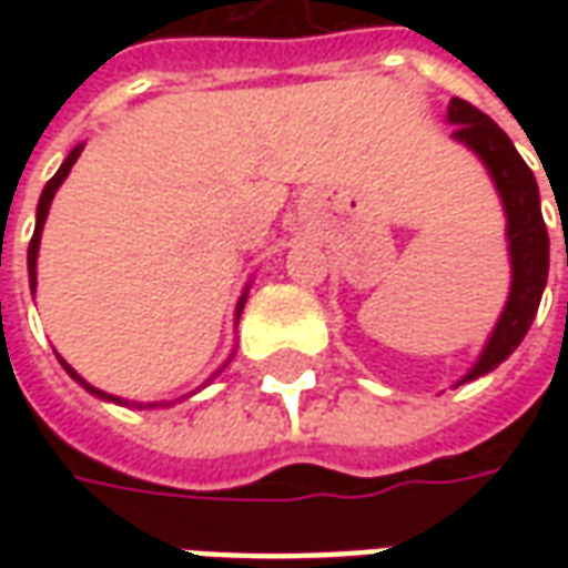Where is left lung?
<instances>
[{
  "mask_svg": "<svg viewBox=\"0 0 568 568\" xmlns=\"http://www.w3.org/2000/svg\"><path fill=\"white\" fill-rule=\"evenodd\" d=\"M447 121L453 128V140L463 142L484 161V166L496 182L501 206L508 215V255H511V292L508 304L501 310L496 328L489 334L484 353L475 362V368L465 374L459 383L477 381L493 368H499L505 358L520 346L536 320L541 292L548 283L550 240L545 219H541V203H538V185L532 170L517 154L514 142L505 136V130L487 118L480 109L453 97L447 109Z\"/></svg>",
  "mask_w": 568,
  "mask_h": 568,
  "instance_id": "8db88e82",
  "label": "left lung"
}]
</instances>
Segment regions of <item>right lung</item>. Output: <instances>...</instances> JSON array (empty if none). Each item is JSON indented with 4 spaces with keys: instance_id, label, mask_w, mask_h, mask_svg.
Returning <instances> with one entry per match:
<instances>
[{
    "instance_id": "right-lung-1",
    "label": "right lung",
    "mask_w": 568,
    "mask_h": 568,
    "mask_svg": "<svg viewBox=\"0 0 568 568\" xmlns=\"http://www.w3.org/2000/svg\"><path fill=\"white\" fill-rule=\"evenodd\" d=\"M81 154V145H75V149L69 151V158L63 163H60V170H57L54 175H51V182L44 185L42 197H39V210H36V231H32V240H30V252H27V267H30V288L36 292V258H39V243H42V227H44V219H48V210H51V200H54L57 187L63 185V179L69 175V170H72V163L79 161ZM243 304H246V292H243V297H240V304H236V322H240V313H243ZM60 358V356H57ZM60 365H63V371H67L72 381H79L84 389L91 395H97V398H105V402H115V405H128L124 398H118V395H109V393H100L97 386H91V383H84L79 377V371L72 368V365H67L63 358H60ZM149 407H158V405H149Z\"/></svg>"
}]
</instances>
